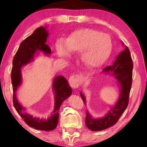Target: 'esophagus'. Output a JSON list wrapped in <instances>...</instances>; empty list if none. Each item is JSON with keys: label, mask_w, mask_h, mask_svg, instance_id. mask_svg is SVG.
<instances>
[{"label": "esophagus", "mask_w": 147, "mask_h": 147, "mask_svg": "<svg viewBox=\"0 0 147 147\" xmlns=\"http://www.w3.org/2000/svg\"><path fill=\"white\" fill-rule=\"evenodd\" d=\"M80 78L78 75H74L71 76L69 78V85L71 88H77L80 84Z\"/></svg>", "instance_id": "esophagus-1"}]
</instances>
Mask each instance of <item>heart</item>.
Returning <instances> with one entry per match:
<instances>
[{
	"instance_id": "obj_1",
	"label": "heart",
	"mask_w": 147,
	"mask_h": 147,
	"mask_svg": "<svg viewBox=\"0 0 147 147\" xmlns=\"http://www.w3.org/2000/svg\"><path fill=\"white\" fill-rule=\"evenodd\" d=\"M111 49L112 41L109 36L89 28L76 30L65 41H59L55 44L58 57H67L69 52H80V60L89 68L102 65L109 56Z\"/></svg>"
}]
</instances>
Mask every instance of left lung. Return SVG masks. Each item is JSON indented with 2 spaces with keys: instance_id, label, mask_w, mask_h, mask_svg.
<instances>
[{
  "instance_id": "8db88e82",
  "label": "left lung",
  "mask_w": 147,
  "mask_h": 147,
  "mask_svg": "<svg viewBox=\"0 0 147 147\" xmlns=\"http://www.w3.org/2000/svg\"><path fill=\"white\" fill-rule=\"evenodd\" d=\"M133 63L127 47L117 56L115 61L110 66H107L103 72L112 73L120 86V94L118 100L113 108L109 110L105 116L93 118L87 111L86 116V125L92 131H100L115 124L123 113L128 104L129 94L131 89ZM80 96L86 103L85 96L82 92Z\"/></svg>"
}]
</instances>
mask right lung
I'll return each mask as SVG.
<instances>
[{
  "instance_id": "right-lung-1",
  "label": "right lung",
  "mask_w": 147,
  "mask_h": 147,
  "mask_svg": "<svg viewBox=\"0 0 147 147\" xmlns=\"http://www.w3.org/2000/svg\"><path fill=\"white\" fill-rule=\"evenodd\" d=\"M47 37L48 31H46L45 27H41L35 29L32 35L22 41L13 57V67L11 70L14 107L27 125L37 130L45 131L52 130L57 127L60 106L62 102L72 93V90L67 80L61 76L54 78L53 89L55 94V108L52 112L53 114L47 120L33 117L31 114L25 112V108L18 102L16 97V91L21 84V67L31 62L37 51H41L46 55L51 54V49L45 44Z\"/></svg>"
}]
</instances>
